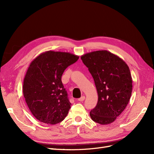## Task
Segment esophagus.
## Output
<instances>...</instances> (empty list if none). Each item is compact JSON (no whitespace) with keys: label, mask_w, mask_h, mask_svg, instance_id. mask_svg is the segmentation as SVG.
Here are the masks:
<instances>
[{"label":"esophagus","mask_w":154,"mask_h":154,"mask_svg":"<svg viewBox=\"0 0 154 154\" xmlns=\"http://www.w3.org/2000/svg\"><path fill=\"white\" fill-rule=\"evenodd\" d=\"M85 99V97L84 96H82L80 98H79L78 99V101H84V100Z\"/></svg>","instance_id":"esophagus-1"}]
</instances>
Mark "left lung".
<instances>
[{"mask_svg":"<svg viewBox=\"0 0 154 154\" xmlns=\"http://www.w3.org/2000/svg\"><path fill=\"white\" fill-rule=\"evenodd\" d=\"M81 59L94 79L98 95L97 103L90 116L94 122H114L128 105L132 91V80L127 64L106 50L82 55Z\"/></svg>","mask_w":154,"mask_h":154,"instance_id":"obj_1","label":"left lung"}]
</instances>
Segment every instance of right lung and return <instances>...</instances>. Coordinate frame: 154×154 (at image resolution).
Listing matches in <instances>:
<instances>
[{
	"label": "right lung",
	"instance_id": "right-lung-1",
	"mask_svg": "<svg viewBox=\"0 0 154 154\" xmlns=\"http://www.w3.org/2000/svg\"><path fill=\"white\" fill-rule=\"evenodd\" d=\"M78 58L69 53L48 51L30 63L23 94L32 114L40 122L55 125L67 116L71 103L61 78L66 69Z\"/></svg>",
	"mask_w": 154,
	"mask_h": 154
}]
</instances>
